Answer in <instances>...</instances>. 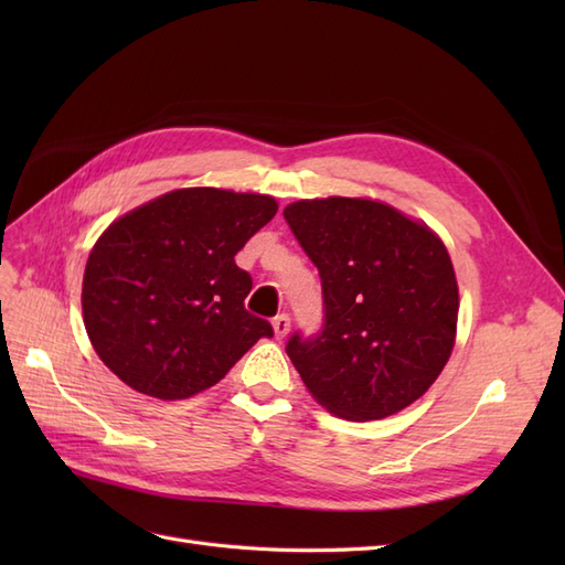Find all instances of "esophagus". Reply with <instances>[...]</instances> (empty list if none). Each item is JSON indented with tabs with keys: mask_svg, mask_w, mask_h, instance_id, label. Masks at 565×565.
<instances>
[{
	"mask_svg": "<svg viewBox=\"0 0 565 565\" xmlns=\"http://www.w3.org/2000/svg\"><path fill=\"white\" fill-rule=\"evenodd\" d=\"M273 330H276V337H278V339L287 337V332H289V316H287V313H280V316L273 318Z\"/></svg>",
	"mask_w": 565,
	"mask_h": 565,
	"instance_id": "1",
	"label": "esophagus"
}]
</instances>
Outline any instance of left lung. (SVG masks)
<instances>
[{
    "label": "left lung",
    "mask_w": 565,
    "mask_h": 565,
    "mask_svg": "<svg viewBox=\"0 0 565 565\" xmlns=\"http://www.w3.org/2000/svg\"><path fill=\"white\" fill-rule=\"evenodd\" d=\"M282 216L322 282V330L295 332L285 347L306 388L351 422L401 413L455 347L459 292L446 245L365 198L299 200Z\"/></svg>",
    "instance_id": "obj_1"
}]
</instances>
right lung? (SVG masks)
Returning a JSON list of instances; mask_svg holds the SVG:
<instances>
[{"mask_svg": "<svg viewBox=\"0 0 565 565\" xmlns=\"http://www.w3.org/2000/svg\"><path fill=\"white\" fill-rule=\"evenodd\" d=\"M259 193L181 188L119 216L82 280L92 347L119 380L160 401L214 386L270 322L245 309L249 273L235 254L276 216Z\"/></svg>", "mask_w": 565, "mask_h": 565, "instance_id": "1", "label": "right lung"}]
</instances>
